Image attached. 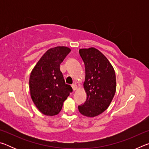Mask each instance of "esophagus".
I'll use <instances>...</instances> for the list:
<instances>
[{
	"label": "esophagus",
	"mask_w": 149,
	"mask_h": 149,
	"mask_svg": "<svg viewBox=\"0 0 149 149\" xmlns=\"http://www.w3.org/2000/svg\"><path fill=\"white\" fill-rule=\"evenodd\" d=\"M72 89L74 91H76L77 89V86L76 84H73L72 85Z\"/></svg>",
	"instance_id": "obj_1"
}]
</instances>
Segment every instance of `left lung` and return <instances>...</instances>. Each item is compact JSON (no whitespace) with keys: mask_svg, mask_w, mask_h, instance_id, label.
Wrapping results in <instances>:
<instances>
[{"mask_svg":"<svg viewBox=\"0 0 149 149\" xmlns=\"http://www.w3.org/2000/svg\"><path fill=\"white\" fill-rule=\"evenodd\" d=\"M79 52L85 64L84 88L87 100L78 109L85 116L95 117L107 109L114 97L115 71L107 57L95 48L81 49Z\"/></svg>","mask_w":149,"mask_h":149,"instance_id":"left-lung-1","label":"left lung"}]
</instances>
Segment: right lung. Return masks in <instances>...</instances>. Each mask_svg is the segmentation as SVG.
<instances>
[{
    "mask_svg": "<svg viewBox=\"0 0 149 149\" xmlns=\"http://www.w3.org/2000/svg\"><path fill=\"white\" fill-rule=\"evenodd\" d=\"M71 51L67 47L51 48L42 55L30 74L29 85L33 102L42 114L57 115L72 88L65 84L60 64Z\"/></svg>",
    "mask_w": 149,
    "mask_h": 149,
    "instance_id": "right-lung-1",
    "label": "right lung"
}]
</instances>
